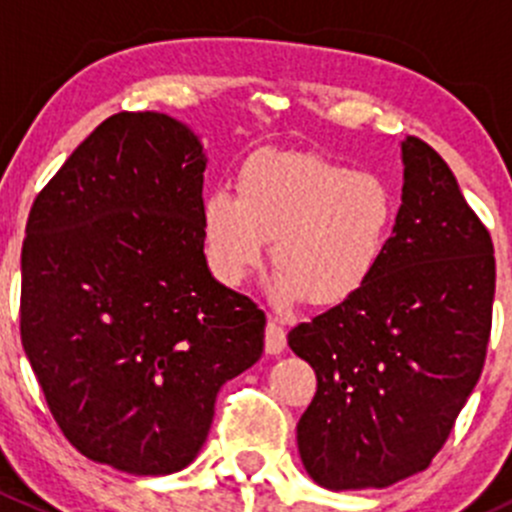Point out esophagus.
Segmentation results:
<instances>
[{"label":"esophagus","instance_id":"obj_1","mask_svg":"<svg viewBox=\"0 0 512 512\" xmlns=\"http://www.w3.org/2000/svg\"><path fill=\"white\" fill-rule=\"evenodd\" d=\"M287 347V332L277 319H270L265 329V349L267 354H282Z\"/></svg>","mask_w":512,"mask_h":512}]
</instances>
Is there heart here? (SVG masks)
Instances as JSON below:
<instances>
[{"label": "heart", "mask_w": 512, "mask_h": 512, "mask_svg": "<svg viewBox=\"0 0 512 512\" xmlns=\"http://www.w3.org/2000/svg\"><path fill=\"white\" fill-rule=\"evenodd\" d=\"M396 220L391 185L314 153H260L237 180V195L205 198L208 260L223 285H240L272 240L277 304L307 299L337 307L374 277Z\"/></svg>", "instance_id": "b5f03b06"}]
</instances>
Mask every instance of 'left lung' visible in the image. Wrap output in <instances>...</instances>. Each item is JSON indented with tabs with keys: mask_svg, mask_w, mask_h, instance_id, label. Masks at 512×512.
I'll return each mask as SVG.
<instances>
[{
	"mask_svg": "<svg viewBox=\"0 0 512 512\" xmlns=\"http://www.w3.org/2000/svg\"><path fill=\"white\" fill-rule=\"evenodd\" d=\"M401 153V208L374 277L287 337L317 374L297 423L299 456L329 490L386 488L426 471L488 352V227L428 143L409 136Z\"/></svg>",
	"mask_w": 512,
	"mask_h": 512,
	"instance_id": "left-lung-1",
	"label": "left lung"
}]
</instances>
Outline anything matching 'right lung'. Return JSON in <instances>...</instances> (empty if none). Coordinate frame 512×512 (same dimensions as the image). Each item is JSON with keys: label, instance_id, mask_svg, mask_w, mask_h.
I'll return each instance as SVG.
<instances>
[{"label": "right lung", "instance_id": "1", "mask_svg": "<svg viewBox=\"0 0 512 512\" xmlns=\"http://www.w3.org/2000/svg\"><path fill=\"white\" fill-rule=\"evenodd\" d=\"M203 170L183 123L121 111L27 220L19 332L46 406L86 458L138 476L188 466L220 386L265 349V312L205 262Z\"/></svg>", "mask_w": 512, "mask_h": 512}]
</instances>
